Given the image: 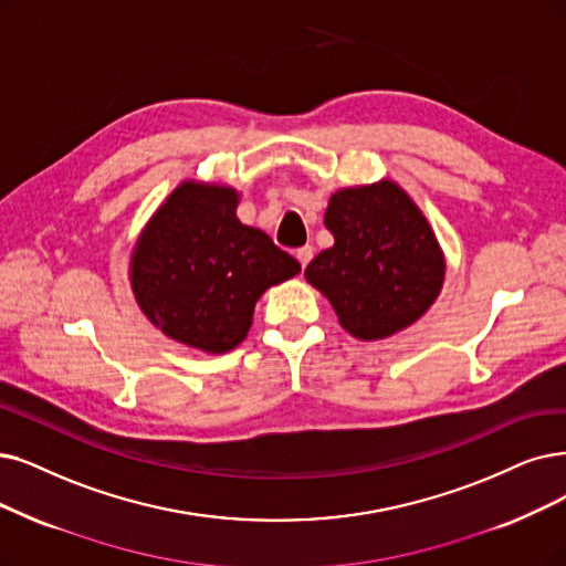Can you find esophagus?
I'll return each mask as SVG.
<instances>
[{
    "mask_svg": "<svg viewBox=\"0 0 566 566\" xmlns=\"http://www.w3.org/2000/svg\"><path fill=\"white\" fill-rule=\"evenodd\" d=\"M295 258L300 260V264H302V269H304V266L311 262V258H313V248H311V245H302V248H297Z\"/></svg>",
    "mask_w": 566,
    "mask_h": 566,
    "instance_id": "1",
    "label": "esophagus"
}]
</instances>
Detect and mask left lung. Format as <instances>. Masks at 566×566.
Masks as SVG:
<instances>
[{"instance_id":"obj_1","label":"left lung","mask_w":566,"mask_h":566,"mask_svg":"<svg viewBox=\"0 0 566 566\" xmlns=\"http://www.w3.org/2000/svg\"><path fill=\"white\" fill-rule=\"evenodd\" d=\"M325 228L334 245L304 276L332 302L338 323L365 342L416 323L443 283V255L427 220L390 180L332 195Z\"/></svg>"}]
</instances>
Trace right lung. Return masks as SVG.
<instances>
[{"label": "right lung", "instance_id": "add662e5", "mask_svg": "<svg viewBox=\"0 0 566 566\" xmlns=\"http://www.w3.org/2000/svg\"><path fill=\"white\" fill-rule=\"evenodd\" d=\"M232 188L184 184L132 255V290L167 336L207 353L239 346L258 297L300 274V262L237 218Z\"/></svg>", "mask_w": 566, "mask_h": 566}]
</instances>
